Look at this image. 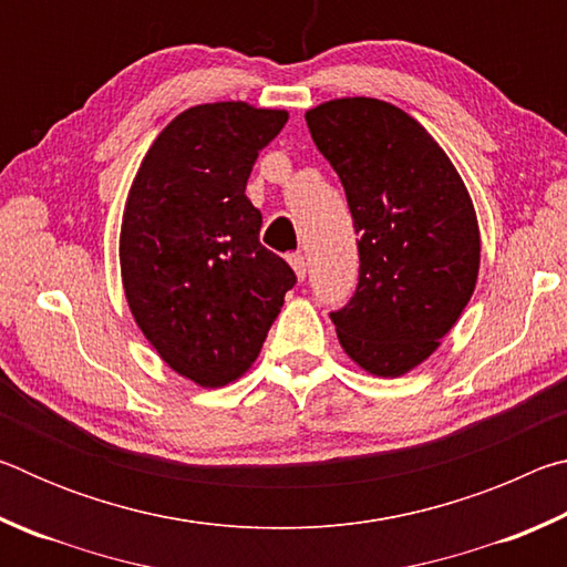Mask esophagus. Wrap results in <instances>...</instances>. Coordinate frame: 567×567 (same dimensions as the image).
I'll use <instances>...</instances> for the list:
<instances>
[{
    "label": "esophagus",
    "mask_w": 567,
    "mask_h": 567,
    "mask_svg": "<svg viewBox=\"0 0 567 567\" xmlns=\"http://www.w3.org/2000/svg\"><path fill=\"white\" fill-rule=\"evenodd\" d=\"M287 260H290L292 270H295V275H297V280H305V277H307V260H305V255L295 252V255L287 257Z\"/></svg>",
    "instance_id": "1"
}]
</instances>
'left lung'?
Listing matches in <instances>:
<instances>
[{"mask_svg": "<svg viewBox=\"0 0 567 567\" xmlns=\"http://www.w3.org/2000/svg\"><path fill=\"white\" fill-rule=\"evenodd\" d=\"M305 120L360 235L358 287L330 312L338 340L370 375L400 378L437 350L473 297V199L443 147L395 104L344 97Z\"/></svg>", "mask_w": 567, "mask_h": 567, "instance_id": "1", "label": "left lung"}]
</instances>
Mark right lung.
Segmentation results:
<instances>
[{
  "label": "right lung",
  "mask_w": 567,
  "mask_h": 567,
  "mask_svg": "<svg viewBox=\"0 0 567 567\" xmlns=\"http://www.w3.org/2000/svg\"><path fill=\"white\" fill-rule=\"evenodd\" d=\"M285 110L197 104L152 142L122 215V285L134 322L172 370L223 388L257 360L297 277L260 245L245 195Z\"/></svg>",
  "instance_id": "1"
}]
</instances>
